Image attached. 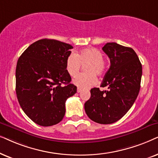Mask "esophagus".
Returning a JSON list of instances; mask_svg holds the SVG:
<instances>
[{"label": "esophagus", "instance_id": "34e87169", "mask_svg": "<svg viewBox=\"0 0 158 158\" xmlns=\"http://www.w3.org/2000/svg\"><path fill=\"white\" fill-rule=\"evenodd\" d=\"M81 92V88L78 87V88H77V92H78V93H79V92Z\"/></svg>", "mask_w": 158, "mask_h": 158}]
</instances>
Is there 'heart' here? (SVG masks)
Instances as JSON below:
<instances>
[{
  "instance_id": "b5f03b06",
  "label": "heart",
  "mask_w": 158,
  "mask_h": 158,
  "mask_svg": "<svg viewBox=\"0 0 158 158\" xmlns=\"http://www.w3.org/2000/svg\"><path fill=\"white\" fill-rule=\"evenodd\" d=\"M81 65L84 66L85 73L78 75L73 80L77 87L87 89L97 84L96 76L104 74L106 62L100 50L96 48H85L77 54H70L66 60V70L71 77H74L79 73Z\"/></svg>"
}]
</instances>
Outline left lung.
Returning a JSON list of instances; mask_svg holds the SVG:
<instances>
[{
    "label": "left lung",
    "mask_w": 158,
    "mask_h": 158,
    "mask_svg": "<svg viewBox=\"0 0 158 158\" xmlns=\"http://www.w3.org/2000/svg\"><path fill=\"white\" fill-rule=\"evenodd\" d=\"M102 50L110 58V66L100 87H107L108 90L91 89L85 110L92 121L110 124L121 119L135 102L140 89L142 67L131 48L108 43Z\"/></svg>",
    "instance_id": "8db88e82"
}]
</instances>
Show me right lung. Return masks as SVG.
Returning a JSON list of instances; mask_svg holds the SVG:
<instances>
[{
	"mask_svg": "<svg viewBox=\"0 0 158 158\" xmlns=\"http://www.w3.org/2000/svg\"><path fill=\"white\" fill-rule=\"evenodd\" d=\"M72 48L56 40L42 39L29 45L17 61L18 101L25 114L42 127L61 121L66 100L77 92L66 70V58Z\"/></svg>",
	"mask_w": 158,
	"mask_h": 158,
	"instance_id": "1",
	"label": "right lung"
}]
</instances>
